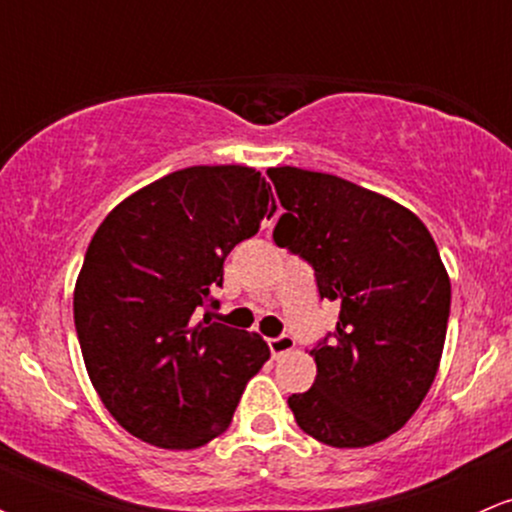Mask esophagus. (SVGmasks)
Segmentation results:
<instances>
[{
  "label": "esophagus",
  "mask_w": 512,
  "mask_h": 512,
  "mask_svg": "<svg viewBox=\"0 0 512 512\" xmlns=\"http://www.w3.org/2000/svg\"><path fill=\"white\" fill-rule=\"evenodd\" d=\"M267 344H269V351H272V356L276 358L296 349V339H293L291 334H279V337L267 339Z\"/></svg>",
  "instance_id": "34e87169"
}]
</instances>
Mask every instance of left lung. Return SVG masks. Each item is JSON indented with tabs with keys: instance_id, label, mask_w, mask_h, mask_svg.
<instances>
[{
	"instance_id": "obj_1",
	"label": "left lung",
	"mask_w": 512,
	"mask_h": 512,
	"mask_svg": "<svg viewBox=\"0 0 512 512\" xmlns=\"http://www.w3.org/2000/svg\"><path fill=\"white\" fill-rule=\"evenodd\" d=\"M286 211L274 243L313 267L342 303L313 354L317 378L289 397L296 424L332 448L399 431L431 390L450 317V279L428 228L383 195L330 173L269 168Z\"/></svg>"
}]
</instances>
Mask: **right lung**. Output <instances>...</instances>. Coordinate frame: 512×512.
<instances>
[{
	"instance_id": "add662e5",
	"label": "right lung",
	"mask_w": 512,
	"mask_h": 512,
	"mask_svg": "<svg viewBox=\"0 0 512 512\" xmlns=\"http://www.w3.org/2000/svg\"><path fill=\"white\" fill-rule=\"evenodd\" d=\"M276 211L245 166H192L105 216L74 289V325L93 387L144 443L192 450L231 426L269 358L260 334L199 320L219 308L223 260Z\"/></svg>"
}]
</instances>
